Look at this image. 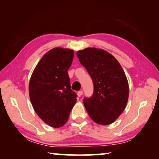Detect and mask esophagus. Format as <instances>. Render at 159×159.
Listing matches in <instances>:
<instances>
[{"instance_id":"esophagus-1","label":"esophagus","mask_w":159,"mask_h":159,"mask_svg":"<svg viewBox=\"0 0 159 159\" xmlns=\"http://www.w3.org/2000/svg\"><path fill=\"white\" fill-rule=\"evenodd\" d=\"M82 95H83V91L79 90V92H78V95H79V97H80Z\"/></svg>"}]
</instances>
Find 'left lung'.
Instances as JSON below:
<instances>
[{"mask_svg": "<svg viewBox=\"0 0 159 159\" xmlns=\"http://www.w3.org/2000/svg\"><path fill=\"white\" fill-rule=\"evenodd\" d=\"M76 55L93 80L92 97L83 104L93 121L106 125L114 123L125 109L129 86L125 72L114 56L95 48L79 50Z\"/></svg>", "mask_w": 159, "mask_h": 159, "instance_id": "8db88e82", "label": "left lung"}]
</instances>
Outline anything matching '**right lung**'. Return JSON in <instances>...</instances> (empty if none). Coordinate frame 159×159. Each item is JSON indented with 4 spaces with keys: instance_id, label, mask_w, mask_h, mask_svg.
<instances>
[{
    "instance_id": "1",
    "label": "right lung",
    "mask_w": 159,
    "mask_h": 159,
    "mask_svg": "<svg viewBox=\"0 0 159 159\" xmlns=\"http://www.w3.org/2000/svg\"><path fill=\"white\" fill-rule=\"evenodd\" d=\"M74 55V50L61 48L48 51L38 63L29 81V97L34 111L51 127L65 124L77 100L67 72Z\"/></svg>"
}]
</instances>
